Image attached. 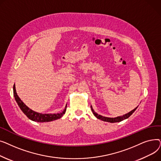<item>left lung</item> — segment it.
<instances>
[{"label": "left lung", "instance_id": "1", "mask_svg": "<svg viewBox=\"0 0 161 161\" xmlns=\"http://www.w3.org/2000/svg\"><path fill=\"white\" fill-rule=\"evenodd\" d=\"M91 110L92 112V114H94V115L98 118V119L102 120V121H106V122H109V123H117V122H120L124 119H127V118H129L134 112V111L136 110V109H137L138 107H136V108H134L133 110H132L131 112H129L128 114H126L125 115H123L122 116H119V117H114V118H112V117H104V116H102L100 115H98L97 113H96L94 110L93 109H92V106H91Z\"/></svg>", "mask_w": 161, "mask_h": 161}]
</instances>
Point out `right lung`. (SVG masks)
<instances>
[{"label":"right lung","instance_id":"obj_1","mask_svg":"<svg viewBox=\"0 0 161 161\" xmlns=\"http://www.w3.org/2000/svg\"><path fill=\"white\" fill-rule=\"evenodd\" d=\"M13 89H14V96L15 99L16 103H18L19 107L21 109V111L27 115V117L29 118V119H30L32 121L38 122V123L49 122V121H52L58 119H60V118L65 114L66 109V105L64 110L62 112L58 113V114H41V113H38L33 111L31 109H30L29 107H27L26 105H25L23 103V101L20 99L19 96L17 95L15 84L14 85Z\"/></svg>","mask_w":161,"mask_h":161}]
</instances>
